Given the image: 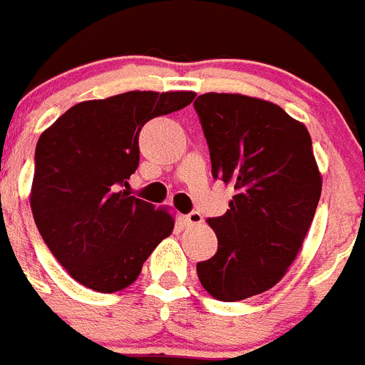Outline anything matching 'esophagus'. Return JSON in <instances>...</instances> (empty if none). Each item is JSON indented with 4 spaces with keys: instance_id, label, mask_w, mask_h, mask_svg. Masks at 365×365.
Instances as JSON below:
<instances>
[{
    "instance_id": "1",
    "label": "esophagus",
    "mask_w": 365,
    "mask_h": 365,
    "mask_svg": "<svg viewBox=\"0 0 365 365\" xmlns=\"http://www.w3.org/2000/svg\"><path fill=\"white\" fill-rule=\"evenodd\" d=\"M185 222L186 225H201L203 224V216H201V212H197V210H192L190 215L185 216Z\"/></svg>"
}]
</instances>
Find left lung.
Masks as SVG:
<instances>
[{
  "label": "left lung",
  "mask_w": 365,
  "mask_h": 365,
  "mask_svg": "<svg viewBox=\"0 0 365 365\" xmlns=\"http://www.w3.org/2000/svg\"><path fill=\"white\" fill-rule=\"evenodd\" d=\"M212 177L233 185L224 216L209 218L218 252L197 263L210 297L237 302L278 284L300 252L323 179L308 128L278 104L231 93L195 98Z\"/></svg>",
  "instance_id": "8db88e82"
}]
</instances>
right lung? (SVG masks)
<instances>
[{"label":"right lung","instance_id":"obj_1","mask_svg":"<svg viewBox=\"0 0 365 365\" xmlns=\"http://www.w3.org/2000/svg\"><path fill=\"white\" fill-rule=\"evenodd\" d=\"M192 91H128L86 101L42 132L35 149L33 218L53 257L78 284L115 293L134 284L175 220L128 192L141 126L182 110Z\"/></svg>","mask_w":365,"mask_h":365}]
</instances>
